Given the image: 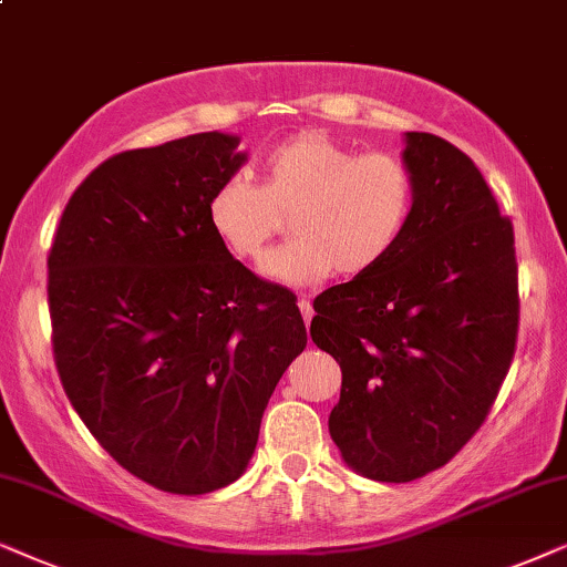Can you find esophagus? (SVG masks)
Returning <instances> with one entry per match:
<instances>
[{
    "label": "esophagus",
    "mask_w": 567,
    "mask_h": 567,
    "mask_svg": "<svg viewBox=\"0 0 567 567\" xmlns=\"http://www.w3.org/2000/svg\"><path fill=\"white\" fill-rule=\"evenodd\" d=\"M298 308H300V313H303V321H306V327L308 323H311V319H313V306H311V300H308L306 296L298 300Z\"/></svg>",
    "instance_id": "obj_1"
}]
</instances>
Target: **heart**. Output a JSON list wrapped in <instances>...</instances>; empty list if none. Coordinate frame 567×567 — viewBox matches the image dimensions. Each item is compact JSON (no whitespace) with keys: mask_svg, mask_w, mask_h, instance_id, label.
I'll return each instance as SVG.
<instances>
[{"mask_svg":"<svg viewBox=\"0 0 567 567\" xmlns=\"http://www.w3.org/2000/svg\"><path fill=\"white\" fill-rule=\"evenodd\" d=\"M414 178L389 153L358 155L323 132L277 142L259 163V186L230 176L207 202L223 246L259 261L290 217L296 238L264 261L285 285H316L329 275L360 277L391 259L410 228Z\"/></svg>","mask_w":567,"mask_h":567,"instance_id":"heart-1","label":"heart"}]
</instances>
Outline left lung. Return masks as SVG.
Masks as SVG:
<instances>
[{"instance_id": "obj_1", "label": "left lung", "mask_w": 567, "mask_h": 567, "mask_svg": "<svg viewBox=\"0 0 567 567\" xmlns=\"http://www.w3.org/2000/svg\"><path fill=\"white\" fill-rule=\"evenodd\" d=\"M414 209L375 271L313 300L311 339L342 368L329 414L342 458L375 482L449 464L493 410L518 339L513 223L470 155L406 132Z\"/></svg>"}]
</instances>
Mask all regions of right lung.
I'll return each mask as SVG.
<instances>
[{"label":"right lung","mask_w":567,"mask_h":567,"mask_svg":"<svg viewBox=\"0 0 567 567\" xmlns=\"http://www.w3.org/2000/svg\"><path fill=\"white\" fill-rule=\"evenodd\" d=\"M192 134L103 161L66 202L49 251L51 347L74 412L163 493L246 472L277 381L308 342L298 298L215 236L207 202L246 155Z\"/></svg>","instance_id":"add662e5"}]
</instances>
